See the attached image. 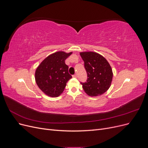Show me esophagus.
Here are the masks:
<instances>
[{"label": "esophagus", "instance_id": "obj_1", "mask_svg": "<svg viewBox=\"0 0 148 148\" xmlns=\"http://www.w3.org/2000/svg\"><path fill=\"white\" fill-rule=\"evenodd\" d=\"M78 77V76H77V75H73V78H77Z\"/></svg>", "mask_w": 148, "mask_h": 148}]
</instances>
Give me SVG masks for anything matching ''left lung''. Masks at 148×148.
I'll list each match as a JSON object with an SVG mask.
<instances>
[{"label":"left lung","instance_id":"1","mask_svg":"<svg viewBox=\"0 0 148 148\" xmlns=\"http://www.w3.org/2000/svg\"><path fill=\"white\" fill-rule=\"evenodd\" d=\"M88 74L87 82L81 83L89 96H99L106 92L112 82L113 71L105 57L92 51L79 53Z\"/></svg>","mask_w":148,"mask_h":148}]
</instances>
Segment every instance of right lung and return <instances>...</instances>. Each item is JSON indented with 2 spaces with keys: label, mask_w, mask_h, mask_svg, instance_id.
Returning a JSON list of instances; mask_svg holds the SVG:
<instances>
[{
  "label": "right lung",
  "mask_w": 148,
  "mask_h": 148,
  "mask_svg": "<svg viewBox=\"0 0 148 148\" xmlns=\"http://www.w3.org/2000/svg\"><path fill=\"white\" fill-rule=\"evenodd\" d=\"M73 52L57 51L48 56L35 71V81L46 95L56 97L64 92L67 82L72 77L69 73L65 60Z\"/></svg>",
  "instance_id": "add662e5"
}]
</instances>
